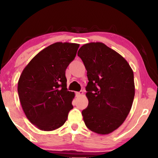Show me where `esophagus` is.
<instances>
[{"mask_svg": "<svg viewBox=\"0 0 158 158\" xmlns=\"http://www.w3.org/2000/svg\"><path fill=\"white\" fill-rule=\"evenodd\" d=\"M83 91H80V92H77V96H81V95H83Z\"/></svg>", "mask_w": 158, "mask_h": 158, "instance_id": "34e87169", "label": "esophagus"}]
</instances>
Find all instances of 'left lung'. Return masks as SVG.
Returning a JSON list of instances; mask_svg holds the SVG:
<instances>
[{
	"label": "left lung",
	"instance_id": "1",
	"mask_svg": "<svg viewBox=\"0 0 158 158\" xmlns=\"http://www.w3.org/2000/svg\"><path fill=\"white\" fill-rule=\"evenodd\" d=\"M77 55L89 81L83 121L92 131L109 134L124 123L131 110L135 95L134 72L124 57L102 42L83 45Z\"/></svg>",
	"mask_w": 158,
	"mask_h": 158
}]
</instances>
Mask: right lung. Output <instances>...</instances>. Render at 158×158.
I'll list each match as a JSON object with an SVG mask.
<instances>
[{
  "instance_id": "right-lung-1",
  "label": "right lung",
  "mask_w": 158,
  "mask_h": 158,
  "mask_svg": "<svg viewBox=\"0 0 158 158\" xmlns=\"http://www.w3.org/2000/svg\"><path fill=\"white\" fill-rule=\"evenodd\" d=\"M79 44L56 42L43 49L22 72L18 92L27 118L42 131L62 126L73 106V92L68 91L66 70Z\"/></svg>"
}]
</instances>
